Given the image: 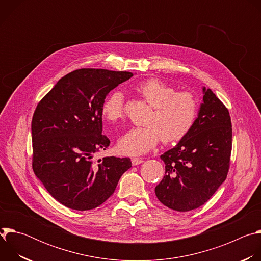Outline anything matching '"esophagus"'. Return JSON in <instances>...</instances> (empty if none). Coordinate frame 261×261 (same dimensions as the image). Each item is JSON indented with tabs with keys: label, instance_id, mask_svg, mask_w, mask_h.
Here are the masks:
<instances>
[{
	"label": "esophagus",
	"instance_id": "34e87169",
	"mask_svg": "<svg viewBox=\"0 0 261 261\" xmlns=\"http://www.w3.org/2000/svg\"><path fill=\"white\" fill-rule=\"evenodd\" d=\"M131 161H132V165H134V166H135V165H139V164H141V163L143 162L142 158H136V157L132 158Z\"/></svg>",
	"mask_w": 261,
	"mask_h": 261
}]
</instances>
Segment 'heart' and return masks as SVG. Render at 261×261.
Returning a JSON list of instances; mask_svg holds the SVG:
<instances>
[{"mask_svg":"<svg viewBox=\"0 0 261 261\" xmlns=\"http://www.w3.org/2000/svg\"><path fill=\"white\" fill-rule=\"evenodd\" d=\"M135 90L154 111L147 126L128 130L118 141L119 150L126 155H143L163 138L166 143L179 141L193 128L199 114V103L189 92H176L175 88L158 80L148 79L136 85ZM101 113L105 120L117 123L124 117V95L111 92L104 100Z\"/></svg>","mask_w":261,"mask_h":261,"instance_id":"obj_1","label":"heart"}]
</instances>
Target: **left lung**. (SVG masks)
<instances>
[{
    "instance_id": "obj_1",
    "label": "left lung",
    "mask_w": 261,
    "mask_h": 261,
    "mask_svg": "<svg viewBox=\"0 0 261 261\" xmlns=\"http://www.w3.org/2000/svg\"><path fill=\"white\" fill-rule=\"evenodd\" d=\"M198 118L178 143L160 156L165 175L156 186L167 207L188 212L204 204L225 180L230 162L232 128L229 111L203 87Z\"/></svg>"
}]
</instances>
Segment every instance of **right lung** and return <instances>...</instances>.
<instances>
[{
  "instance_id": "1",
  "label": "right lung",
  "mask_w": 261,
  "mask_h": 261,
  "mask_svg": "<svg viewBox=\"0 0 261 261\" xmlns=\"http://www.w3.org/2000/svg\"><path fill=\"white\" fill-rule=\"evenodd\" d=\"M133 76L127 71L83 68L68 73L37 105L32 120L33 170L63 205L88 211L115 192L130 158L104 157L101 107L108 93Z\"/></svg>"
}]
</instances>
